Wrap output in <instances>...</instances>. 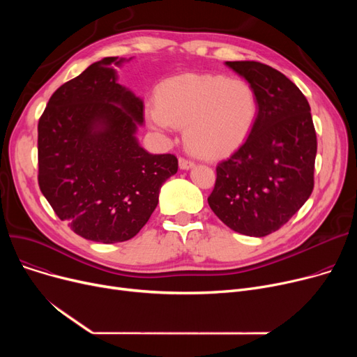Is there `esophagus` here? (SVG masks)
I'll list each match as a JSON object with an SVG mask.
<instances>
[{
    "instance_id": "esophagus-1",
    "label": "esophagus",
    "mask_w": 357,
    "mask_h": 357,
    "mask_svg": "<svg viewBox=\"0 0 357 357\" xmlns=\"http://www.w3.org/2000/svg\"><path fill=\"white\" fill-rule=\"evenodd\" d=\"M194 166V162L186 159V158H179V167L183 169V171H186V169H191Z\"/></svg>"
}]
</instances>
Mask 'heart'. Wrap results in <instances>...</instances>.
<instances>
[{
	"label": "heart",
	"instance_id": "heart-1",
	"mask_svg": "<svg viewBox=\"0 0 357 357\" xmlns=\"http://www.w3.org/2000/svg\"><path fill=\"white\" fill-rule=\"evenodd\" d=\"M257 114L255 88L220 75L169 78L158 88V104L146 107L150 126L160 131L185 127L186 146L204 158L234 152L250 136Z\"/></svg>",
	"mask_w": 357,
	"mask_h": 357
}]
</instances>
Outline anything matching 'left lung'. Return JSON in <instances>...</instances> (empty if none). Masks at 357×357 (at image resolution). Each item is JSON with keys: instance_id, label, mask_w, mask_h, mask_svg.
Segmentation results:
<instances>
[{"instance_id": "left-lung-1", "label": "left lung", "mask_w": 357, "mask_h": 357, "mask_svg": "<svg viewBox=\"0 0 357 357\" xmlns=\"http://www.w3.org/2000/svg\"><path fill=\"white\" fill-rule=\"evenodd\" d=\"M226 65L255 88L259 114L248 140L217 165L208 204L231 230L264 237L288 222L312 192L317 136L311 108L279 70L255 61Z\"/></svg>"}]
</instances>
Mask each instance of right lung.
Listing matches in <instances>:
<instances>
[{
  "mask_svg": "<svg viewBox=\"0 0 357 357\" xmlns=\"http://www.w3.org/2000/svg\"><path fill=\"white\" fill-rule=\"evenodd\" d=\"M104 58L53 92L37 126L39 186L78 236L105 243L135 237L176 174L175 155H150L136 139L143 101L117 84Z\"/></svg>",
  "mask_w": 357,
  "mask_h": 357,
  "instance_id": "right-lung-1",
  "label": "right lung"
}]
</instances>
